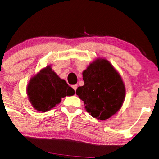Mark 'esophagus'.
<instances>
[{"instance_id": "34e87169", "label": "esophagus", "mask_w": 159, "mask_h": 159, "mask_svg": "<svg viewBox=\"0 0 159 159\" xmlns=\"http://www.w3.org/2000/svg\"><path fill=\"white\" fill-rule=\"evenodd\" d=\"M72 88L75 90V91H76V89H77V84L73 85V86H72Z\"/></svg>"}]
</instances>
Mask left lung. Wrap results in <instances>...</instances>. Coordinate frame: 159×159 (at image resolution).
I'll return each mask as SVG.
<instances>
[{
	"instance_id": "left-lung-1",
	"label": "left lung",
	"mask_w": 159,
	"mask_h": 159,
	"mask_svg": "<svg viewBox=\"0 0 159 159\" xmlns=\"http://www.w3.org/2000/svg\"><path fill=\"white\" fill-rule=\"evenodd\" d=\"M84 84L76 94L84 101L92 116L105 120L115 114L125 99V85L119 73L108 60L97 58L82 72Z\"/></svg>"
}]
</instances>
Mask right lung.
<instances>
[{"mask_svg":"<svg viewBox=\"0 0 159 159\" xmlns=\"http://www.w3.org/2000/svg\"><path fill=\"white\" fill-rule=\"evenodd\" d=\"M75 90L52 70L51 65L40 70L29 81L27 94L33 108L45 112L60 104L62 98L72 96Z\"/></svg>","mask_w":159,"mask_h":159,"instance_id":"right-lung-1","label":"right lung"}]
</instances>
